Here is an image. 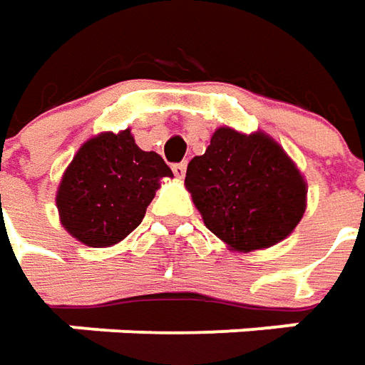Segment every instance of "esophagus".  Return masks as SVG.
I'll use <instances>...</instances> for the list:
<instances>
[{"instance_id": "obj_1", "label": "esophagus", "mask_w": 365, "mask_h": 365, "mask_svg": "<svg viewBox=\"0 0 365 365\" xmlns=\"http://www.w3.org/2000/svg\"><path fill=\"white\" fill-rule=\"evenodd\" d=\"M171 170H173V173H175L178 178H183V175H185V170H187V163H185V161H182V163H173Z\"/></svg>"}]
</instances>
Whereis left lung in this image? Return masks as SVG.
Instances as JSON below:
<instances>
[{"instance_id":"1","label":"left lung","mask_w":365,"mask_h":365,"mask_svg":"<svg viewBox=\"0 0 365 365\" xmlns=\"http://www.w3.org/2000/svg\"><path fill=\"white\" fill-rule=\"evenodd\" d=\"M185 185L207 230L242 252L281 242L305 212L303 175L262 133L216 129L206 153L187 163Z\"/></svg>"}]
</instances>
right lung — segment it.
I'll list each match as a JSON object with an SVG mask.
<instances>
[{
  "instance_id": "1",
  "label": "right lung",
  "mask_w": 365,
  "mask_h": 365,
  "mask_svg": "<svg viewBox=\"0 0 365 365\" xmlns=\"http://www.w3.org/2000/svg\"><path fill=\"white\" fill-rule=\"evenodd\" d=\"M171 175L161 155L135 145L129 129L103 133L82 145L64 171L60 222L82 245H117L141 224L159 180Z\"/></svg>"
}]
</instances>
